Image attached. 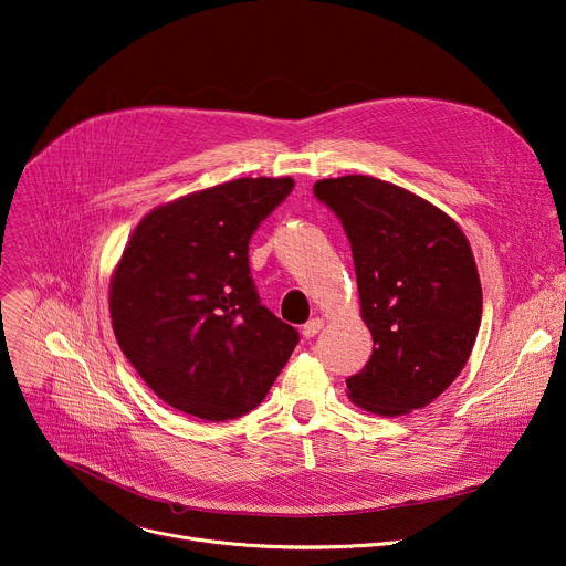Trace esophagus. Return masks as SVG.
Returning <instances> with one entry per match:
<instances>
[{
	"mask_svg": "<svg viewBox=\"0 0 566 566\" xmlns=\"http://www.w3.org/2000/svg\"><path fill=\"white\" fill-rule=\"evenodd\" d=\"M321 329H323V321L321 318H312L310 323L302 325V336L304 338H314Z\"/></svg>",
	"mask_w": 566,
	"mask_h": 566,
	"instance_id": "esophagus-1",
	"label": "esophagus"
}]
</instances>
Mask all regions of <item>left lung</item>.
<instances>
[{"instance_id": "left-lung-1", "label": "left lung", "mask_w": 566, "mask_h": 566, "mask_svg": "<svg viewBox=\"0 0 566 566\" xmlns=\"http://www.w3.org/2000/svg\"><path fill=\"white\" fill-rule=\"evenodd\" d=\"M338 217L356 273L373 354L347 377L349 399L403 416L442 395L474 347L483 291L472 248L436 205L370 176L314 185Z\"/></svg>"}]
</instances>
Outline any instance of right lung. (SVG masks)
<instances>
[{"label":"right lung","mask_w":566,"mask_h":566,"mask_svg":"<svg viewBox=\"0 0 566 566\" xmlns=\"http://www.w3.org/2000/svg\"><path fill=\"white\" fill-rule=\"evenodd\" d=\"M293 178H239L178 198L135 228L111 284L133 368L169 406L223 422L260 406L300 334L262 304L248 243Z\"/></svg>","instance_id":"add662e5"}]
</instances>
